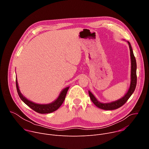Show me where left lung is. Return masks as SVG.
<instances>
[{
    "label": "left lung",
    "mask_w": 149,
    "mask_h": 149,
    "mask_svg": "<svg viewBox=\"0 0 149 149\" xmlns=\"http://www.w3.org/2000/svg\"><path fill=\"white\" fill-rule=\"evenodd\" d=\"M127 43L129 44L130 51V58H131V82L130 88L127 91V93L124 95V97L121 98L120 99L113 101L111 102H107V103H102L98 101L97 98L94 97V95L90 91H88V94L90 95V97L92 101V102L97 106V107L105 110H116L122 105H123L129 99V98L131 97L132 94L134 93L136 84H137V75H136V70H137V63L135 56L133 54V51L131 46V44L129 41H127Z\"/></svg>",
    "instance_id": "left-lung-1"
}]
</instances>
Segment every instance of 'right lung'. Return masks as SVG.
<instances>
[{
	"label": "right lung",
	"mask_w": 149,
	"mask_h": 149,
	"mask_svg": "<svg viewBox=\"0 0 149 149\" xmlns=\"http://www.w3.org/2000/svg\"><path fill=\"white\" fill-rule=\"evenodd\" d=\"M16 89L18 93V95L20 99L22 100L28 106L32 109L33 110L35 111L40 113V114H48V113H52L56 110H58L60 106L62 104L63 101H64L67 91L69 89V87H67L63 89L60 93L59 95L58 96V98L55 100L54 102L50 103V104H36L33 102H32L29 100H28L27 98H26L22 94L20 93L19 86H18V84H17V78H16Z\"/></svg>",
	"instance_id": "1"
}]
</instances>
